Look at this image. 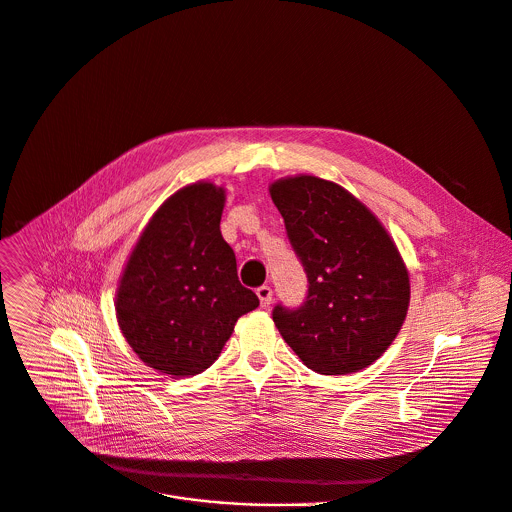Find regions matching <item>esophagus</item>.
Instances as JSON below:
<instances>
[{
	"label": "esophagus",
	"instance_id": "obj_1",
	"mask_svg": "<svg viewBox=\"0 0 512 512\" xmlns=\"http://www.w3.org/2000/svg\"><path fill=\"white\" fill-rule=\"evenodd\" d=\"M256 294H258V298H260V306H262V308H268L270 302H272V288H270L268 284H264V286L256 288Z\"/></svg>",
	"mask_w": 512,
	"mask_h": 512
}]
</instances>
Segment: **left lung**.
Returning a JSON list of instances; mask_svg holds the SVG:
<instances>
[{
	"label": "left lung",
	"instance_id": "obj_1",
	"mask_svg": "<svg viewBox=\"0 0 512 512\" xmlns=\"http://www.w3.org/2000/svg\"><path fill=\"white\" fill-rule=\"evenodd\" d=\"M268 190L308 276L300 308H274L278 332L318 374L370 366L394 342L410 304V278L394 240L330 180L298 174Z\"/></svg>",
	"mask_w": 512,
	"mask_h": 512
}]
</instances>
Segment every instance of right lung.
<instances>
[{"mask_svg":"<svg viewBox=\"0 0 512 512\" xmlns=\"http://www.w3.org/2000/svg\"><path fill=\"white\" fill-rule=\"evenodd\" d=\"M226 190L196 182L172 194L142 230L116 290L126 342L150 368L184 378L220 356L238 318L258 308L222 238Z\"/></svg>","mask_w":512,"mask_h":512,"instance_id":"right-lung-1","label":"right lung"}]
</instances>
